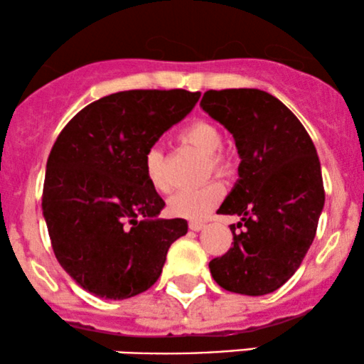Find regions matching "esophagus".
<instances>
[{
  "mask_svg": "<svg viewBox=\"0 0 364 364\" xmlns=\"http://www.w3.org/2000/svg\"><path fill=\"white\" fill-rule=\"evenodd\" d=\"M203 228H205V224L198 223V220H191V223H190V229H191V231H195V232L202 231Z\"/></svg>",
  "mask_w": 364,
  "mask_h": 364,
  "instance_id": "obj_1",
  "label": "esophagus"
}]
</instances>
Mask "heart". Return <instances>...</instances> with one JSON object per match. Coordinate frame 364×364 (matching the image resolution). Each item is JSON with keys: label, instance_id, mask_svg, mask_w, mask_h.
I'll list each match as a JSON object with an SVG mask.
<instances>
[{"label": "heart", "instance_id": "heart-1", "mask_svg": "<svg viewBox=\"0 0 364 364\" xmlns=\"http://www.w3.org/2000/svg\"><path fill=\"white\" fill-rule=\"evenodd\" d=\"M179 140L188 147L195 149L207 159V173L225 176L231 169V159L220 149L223 133L208 121H193L179 133ZM144 168L149 183L159 193H168L171 181L166 173L164 150L157 145L150 147L144 157ZM223 198V186L219 183H207L196 190H181L169 198L168 207L173 215L188 220H202L217 207Z\"/></svg>", "mask_w": 364, "mask_h": 364}]
</instances>
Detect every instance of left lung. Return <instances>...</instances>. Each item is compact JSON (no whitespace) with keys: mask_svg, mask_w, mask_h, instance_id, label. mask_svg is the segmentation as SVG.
<instances>
[{"mask_svg":"<svg viewBox=\"0 0 364 364\" xmlns=\"http://www.w3.org/2000/svg\"><path fill=\"white\" fill-rule=\"evenodd\" d=\"M200 107L236 141L237 178L217 212L240 215L245 231L208 263L225 291L274 292L299 269L325 203L320 161L310 135L277 97L258 89L207 90Z\"/></svg>","mask_w":364,"mask_h":364,"instance_id":"8db88e82","label":"left lung"}]
</instances>
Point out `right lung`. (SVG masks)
<instances>
[{
    "mask_svg": "<svg viewBox=\"0 0 364 364\" xmlns=\"http://www.w3.org/2000/svg\"><path fill=\"white\" fill-rule=\"evenodd\" d=\"M200 92L124 90L63 128L46 166L43 214L58 262L83 289L127 299L152 287L185 219H159L164 200L144 157L198 102ZM142 220L140 221L139 219Z\"/></svg>",
    "mask_w": 364,
    "mask_h": 364,
    "instance_id": "1",
    "label": "right lung"
}]
</instances>
